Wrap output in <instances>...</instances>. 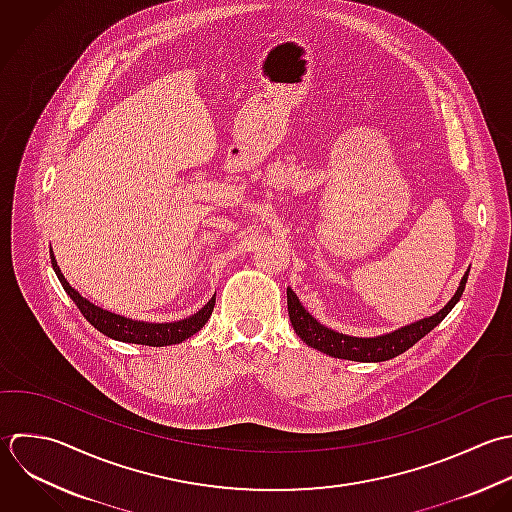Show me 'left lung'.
<instances>
[{"mask_svg":"<svg viewBox=\"0 0 512 512\" xmlns=\"http://www.w3.org/2000/svg\"><path fill=\"white\" fill-rule=\"evenodd\" d=\"M469 279V271L465 273L455 297L433 317L417 321L413 325H407L395 333L375 337V339H359V337H347L341 333H335L321 323H317L299 303L297 295L287 289V309H289V319L295 329V333L307 343L309 347L335 357V359H347V361H361V363H381L389 361L407 349H411L417 341H421L425 335H429L449 313L451 309L459 303L465 285Z\"/></svg>","mask_w":512,"mask_h":512,"instance_id":"obj_1","label":"left lung"}]
</instances>
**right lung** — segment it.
Wrapping results in <instances>:
<instances>
[{
  "instance_id": "right-lung-1",
  "label": "right lung",
  "mask_w": 512,
  "mask_h": 512,
  "mask_svg": "<svg viewBox=\"0 0 512 512\" xmlns=\"http://www.w3.org/2000/svg\"><path fill=\"white\" fill-rule=\"evenodd\" d=\"M51 265L55 269V275L59 279V283L63 285L65 293L73 299V303L77 305V309L81 311V315L103 335L115 339V341H123V343H135V345H149V347H163V345H177L185 339H189L191 335H195L199 329H203V325L207 323V319L213 313L215 307V297L195 315H191L189 319L177 321V323H141V321H131L119 315H113L109 311H103L99 307H95L93 303H89L87 299H83L75 289H71V285L65 281V277L61 275L55 257L51 253Z\"/></svg>"
}]
</instances>
